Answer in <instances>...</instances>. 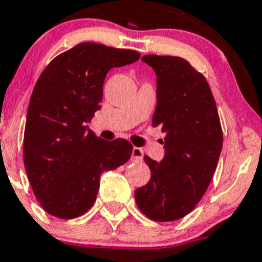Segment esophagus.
<instances>
[{
	"label": "esophagus",
	"instance_id": "esophagus-1",
	"mask_svg": "<svg viewBox=\"0 0 262 262\" xmlns=\"http://www.w3.org/2000/svg\"><path fill=\"white\" fill-rule=\"evenodd\" d=\"M143 160V151L138 147H134L132 151V161H142Z\"/></svg>",
	"mask_w": 262,
	"mask_h": 262
}]
</instances>
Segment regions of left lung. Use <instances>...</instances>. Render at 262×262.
<instances>
[{
	"label": "left lung",
	"mask_w": 262,
	"mask_h": 262,
	"mask_svg": "<svg viewBox=\"0 0 262 262\" xmlns=\"http://www.w3.org/2000/svg\"><path fill=\"white\" fill-rule=\"evenodd\" d=\"M157 77L152 125L164 132L165 156H144L151 179L134 192L138 209L155 222H174L201 201L223 148L216 103L206 78L182 57L146 55Z\"/></svg>",
	"instance_id": "obj_1"
}]
</instances>
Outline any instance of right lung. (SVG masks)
<instances>
[{"mask_svg": "<svg viewBox=\"0 0 262 262\" xmlns=\"http://www.w3.org/2000/svg\"><path fill=\"white\" fill-rule=\"evenodd\" d=\"M133 50L84 42L48 63L30 97L23 157L35 199L46 212L74 219L95 204L100 177L125 164L133 146L107 142L88 129L100 110L106 74L139 60Z\"/></svg>", "mask_w": 262, "mask_h": 262, "instance_id": "right-lung-1", "label": "right lung"}]
</instances>
